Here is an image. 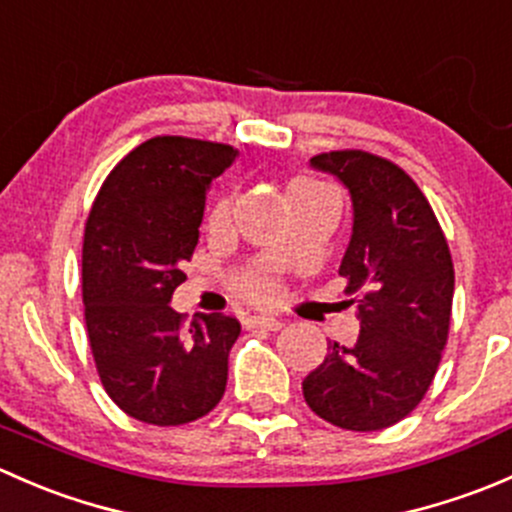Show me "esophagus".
<instances>
[{
	"label": "esophagus",
	"mask_w": 512,
	"mask_h": 512,
	"mask_svg": "<svg viewBox=\"0 0 512 512\" xmlns=\"http://www.w3.org/2000/svg\"><path fill=\"white\" fill-rule=\"evenodd\" d=\"M247 329H267V332H280L282 319H277V317H250V319H247Z\"/></svg>",
	"instance_id": "34e87169"
}]
</instances>
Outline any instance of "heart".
Instances as JSON below:
<instances>
[{"label":"heart","instance_id":"obj_1","mask_svg":"<svg viewBox=\"0 0 512 512\" xmlns=\"http://www.w3.org/2000/svg\"><path fill=\"white\" fill-rule=\"evenodd\" d=\"M299 183L314 185V188H322V185L312 183V180H299ZM227 215H230V203H227V200H220V203L215 205L213 213H210V225H213V227L225 225ZM240 289H242V294H245V297L255 299V302H270V299L277 294L275 282H267V280H245L240 285Z\"/></svg>","mask_w":512,"mask_h":512}]
</instances>
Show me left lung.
Masks as SVG:
<instances>
[{"mask_svg":"<svg viewBox=\"0 0 512 512\" xmlns=\"http://www.w3.org/2000/svg\"><path fill=\"white\" fill-rule=\"evenodd\" d=\"M309 163L352 195V240L339 275L361 329L354 347L329 342L302 381L304 401L339 428L381 431L421 404L441 364L453 307L451 250L426 195L396 163L366 151L319 153Z\"/></svg>","mask_w":512,"mask_h":512,"instance_id":"left-lung-1","label":"left lung"}]
</instances>
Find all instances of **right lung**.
I'll return each mask as SVG.
<instances>
[{"label":"right lung","instance_id":"right-lung-1","mask_svg":"<svg viewBox=\"0 0 512 512\" xmlns=\"http://www.w3.org/2000/svg\"><path fill=\"white\" fill-rule=\"evenodd\" d=\"M235 158L225 143L156 136L108 173L91 205L81 255L91 354L113 404L143 423H190L225 394L240 322L198 314L185 329L170 297L198 245L205 193Z\"/></svg>","mask_w":512,"mask_h":512}]
</instances>
